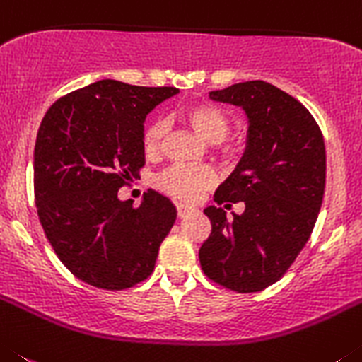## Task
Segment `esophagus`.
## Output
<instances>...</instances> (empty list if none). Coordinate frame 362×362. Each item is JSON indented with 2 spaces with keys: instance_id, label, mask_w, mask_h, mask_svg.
Masks as SVG:
<instances>
[{
  "instance_id": "obj_1",
  "label": "esophagus",
  "mask_w": 362,
  "mask_h": 362,
  "mask_svg": "<svg viewBox=\"0 0 362 362\" xmlns=\"http://www.w3.org/2000/svg\"><path fill=\"white\" fill-rule=\"evenodd\" d=\"M193 211H194V207H191V205L177 204V213H178V216H180V218L187 216V214H189V213H193Z\"/></svg>"
}]
</instances>
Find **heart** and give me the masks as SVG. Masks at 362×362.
<instances>
[{
    "instance_id": "obj_1",
    "label": "heart",
    "mask_w": 362,
    "mask_h": 362,
    "mask_svg": "<svg viewBox=\"0 0 362 362\" xmlns=\"http://www.w3.org/2000/svg\"><path fill=\"white\" fill-rule=\"evenodd\" d=\"M180 119L193 129L202 141L216 144L227 136L230 128L229 117L218 106L209 103H200L187 106L180 112ZM164 139V124L160 120H153L142 132V148L146 155L155 157L160 153ZM216 182V175L207 165H171L157 178V187L169 197L180 200H197L204 191Z\"/></svg>"
}]
</instances>
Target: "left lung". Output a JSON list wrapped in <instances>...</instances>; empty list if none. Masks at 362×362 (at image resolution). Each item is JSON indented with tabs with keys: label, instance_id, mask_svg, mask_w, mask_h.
Segmentation results:
<instances>
[{
	"label": "left lung",
	"instance_id": "left-lung-1",
	"mask_svg": "<svg viewBox=\"0 0 362 362\" xmlns=\"http://www.w3.org/2000/svg\"><path fill=\"white\" fill-rule=\"evenodd\" d=\"M209 97L240 106L249 119L247 148L218 187V205L243 202L227 220L209 205L211 234L200 247L204 274L234 292H259L278 281L310 238L323 204V133L305 106L265 81H247Z\"/></svg>",
	"mask_w": 362,
	"mask_h": 362
}]
</instances>
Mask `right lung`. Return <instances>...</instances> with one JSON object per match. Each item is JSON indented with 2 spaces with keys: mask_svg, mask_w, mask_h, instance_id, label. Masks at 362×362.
<instances>
[{
  "mask_svg": "<svg viewBox=\"0 0 362 362\" xmlns=\"http://www.w3.org/2000/svg\"><path fill=\"white\" fill-rule=\"evenodd\" d=\"M178 93L103 79L55 100L34 148L37 216L57 258L81 281L124 291L155 269L177 220L169 198L151 191L139 207L119 189L144 168L146 115Z\"/></svg>",
  "mask_w": 362,
  "mask_h": 362,
  "instance_id": "right-lung-1",
  "label": "right lung"
}]
</instances>
